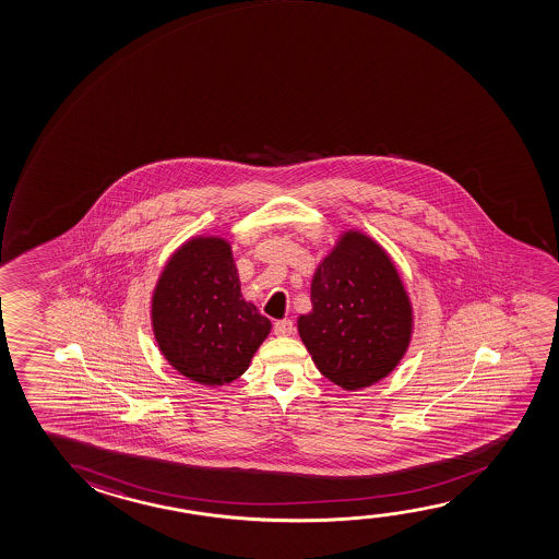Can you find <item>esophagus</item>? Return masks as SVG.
Returning <instances> with one entry per match:
<instances>
[{"instance_id":"esophagus-1","label":"esophagus","mask_w":559,"mask_h":559,"mask_svg":"<svg viewBox=\"0 0 559 559\" xmlns=\"http://www.w3.org/2000/svg\"><path fill=\"white\" fill-rule=\"evenodd\" d=\"M273 331H275L276 336H290L292 332H294V323H292L290 319L276 321Z\"/></svg>"}]
</instances>
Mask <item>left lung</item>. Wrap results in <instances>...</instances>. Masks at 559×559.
<instances>
[{
  "label": "left lung",
  "mask_w": 559,
  "mask_h": 559,
  "mask_svg": "<svg viewBox=\"0 0 559 559\" xmlns=\"http://www.w3.org/2000/svg\"><path fill=\"white\" fill-rule=\"evenodd\" d=\"M301 341L317 369L342 389L371 386L404 357L412 338V306L394 263L379 243L346 233L311 283Z\"/></svg>",
  "instance_id": "1"
}]
</instances>
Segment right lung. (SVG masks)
<instances>
[{
	"instance_id": "right-lung-1",
	"label": "right lung",
	"mask_w": 559,
	"mask_h": 559,
	"mask_svg": "<svg viewBox=\"0 0 559 559\" xmlns=\"http://www.w3.org/2000/svg\"><path fill=\"white\" fill-rule=\"evenodd\" d=\"M152 321L165 359L205 386L236 381L271 331L267 317L243 300L223 238H194L169 259L155 286Z\"/></svg>"
}]
</instances>
